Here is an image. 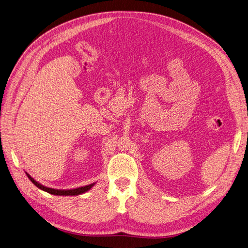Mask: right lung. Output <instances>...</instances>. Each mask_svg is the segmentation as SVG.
<instances>
[{
  "mask_svg": "<svg viewBox=\"0 0 248 248\" xmlns=\"http://www.w3.org/2000/svg\"><path fill=\"white\" fill-rule=\"evenodd\" d=\"M26 174L28 175L29 179L31 181L32 184H34L37 187H39L40 189L46 191V192H48L51 194H54V195H78V194H82L84 192H87L88 190H90L93 186L94 184H92V185H89V186H80V187H77V188H72V189H56V188H51V187H46V186H44L43 185L39 184L37 180H35L34 178H32L29 173L26 172Z\"/></svg>",
  "mask_w": 248,
  "mask_h": 248,
  "instance_id": "add662e5",
  "label": "right lung"
}]
</instances>
